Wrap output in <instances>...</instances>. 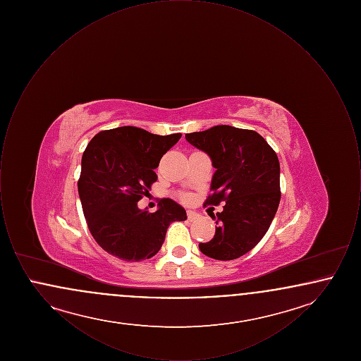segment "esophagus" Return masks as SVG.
I'll use <instances>...</instances> for the list:
<instances>
[{
	"instance_id": "obj_1",
	"label": "esophagus",
	"mask_w": 361,
	"mask_h": 361,
	"mask_svg": "<svg viewBox=\"0 0 361 361\" xmlns=\"http://www.w3.org/2000/svg\"><path fill=\"white\" fill-rule=\"evenodd\" d=\"M187 216H188V221H195L199 216V214L195 211H187Z\"/></svg>"
}]
</instances>
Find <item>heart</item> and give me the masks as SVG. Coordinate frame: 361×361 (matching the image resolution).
I'll return each mask as SVG.
<instances>
[{"instance_id": "1", "label": "heart", "mask_w": 361, "mask_h": 361, "mask_svg": "<svg viewBox=\"0 0 361 361\" xmlns=\"http://www.w3.org/2000/svg\"><path fill=\"white\" fill-rule=\"evenodd\" d=\"M183 199H184V200H187V196H184V197H183Z\"/></svg>"}]
</instances>
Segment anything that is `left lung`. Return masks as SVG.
I'll return each mask as SVG.
<instances>
[{
	"label": "left lung",
	"instance_id": "8db88e82",
	"mask_svg": "<svg viewBox=\"0 0 361 361\" xmlns=\"http://www.w3.org/2000/svg\"><path fill=\"white\" fill-rule=\"evenodd\" d=\"M216 169L204 206H219L214 238L199 243L207 257L228 261L250 252L267 234L280 203V164L275 150L253 130L215 126L185 134Z\"/></svg>",
	"mask_w": 361,
	"mask_h": 361
}]
</instances>
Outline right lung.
<instances>
[{
	"label": "right lung",
	"mask_w": 361,
	"mask_h": 361,
	"mask_svg": "<svg viewBox=\"0 0 361 361\" xmlns=\"http://www.w3.org/2000/svg\"><path fill=\"white\" fill-rule=\"evenodd\" d=\"M180 137L124 126L102 131L87 143L78 195L90 234L109 255L134 262L153 257L169 224L187 219L185 209L172 199H162L155 212L137 208L157 181L154 169L162 155Z\"/></svg>",
	"instance_id": "1"
}]
</instances>
